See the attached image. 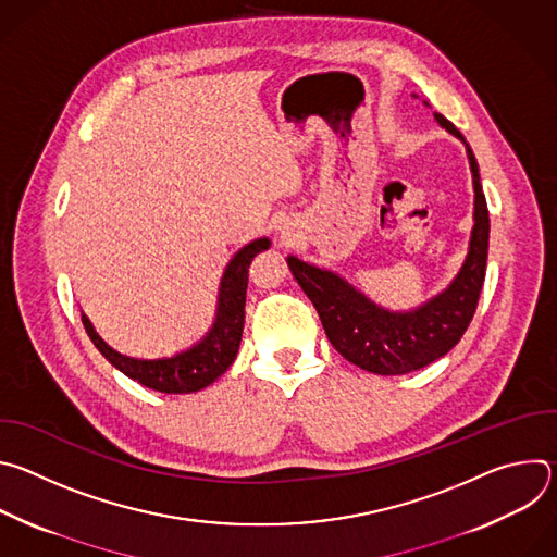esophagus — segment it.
Wrapping results in <instances>:
<instances>
[{
    "label": "esophagus",
    "instance_id": "obj_1",
    "mask_svg": "<svg viewBox=\"0 0 557 557\" xmlns=\"http://www.w3.org/2000/svg\"><path fill=\"white\" fill-rule=\"evenodd\" d=\"M284 235H288V233H286V231H282V237H284Z\"/></svg>",
    "mask_w": 557,
    "mask_h": 557
}]
</instances>
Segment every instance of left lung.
Returning <instances> with one entry per match:
<instances>
[{
  "label": "left lung",
  "instance_id": "8db88e82",
  "mask_svg": "<svg viewBox=\"0 0 557 557\" xmlns=\"http://www.w3.org/2000/svg\"><path fill=\"white\" fill-rule=\"evenodd\" d=\"M441 127L465 136L443 114H434ZM467 158L473 181V228L469 253L451 284L406 312H392L370 301L361 290L333 271L317 269L288 256V269L320 314L335 350L374 374H408L447 355L465 335L479 306L490 251V211L481 185L479 163L471 147Z\"/></svg>",
  "mask_w": 557,
  "mask_h": 557
}]
</instances>
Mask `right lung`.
I'll return each mask as SVG.
<instances>
[{
	"mask_svg": "<svg viewBox=\"0 0 557 557\" xmlns=\"http://www.w3.org/2000/svg\"><path fill=\"white\" fill-rule=\"evenodd\" d=\"M271 247L269 237H260L251 245L243 247L226 264L220 297H218V314L213 329L189 350H183L174 357L163 359H134L110 348L92 329L90 320L82 314L84 329L99 352L125 376L138 381L145 387L165 394H189L207 387L226 368L233 363L237 348L243 342L245 329V304H247V284H249V267L256 256Z\"/></svg>",
	"mask_w": 557,
	"mask_h": 557,
	"instance_id": "obj_1",
	"label": "right lung"
}]
</instances>
